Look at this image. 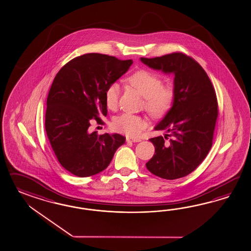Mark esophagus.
<instances>
[{"instance_id":"34e87169","label":"esophagus","mask_w":251,"mask_h":251,"mask_svg":"<svg viewBox=\"0 0 251 251\" xmlns=\"http://www.w3.org/2000/svg\"><path fill=\"white\" fill-rule=\"evenodd\" d=\"M126 141H127V142H140V141H141V139H136V138L127 137V138H126Z\"/></svg>"}]
</instances>
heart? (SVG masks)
Listing matches in <instances>:
<instances>
[{
  "label": "heart",
  "instance_id": "1",
  "mask_svg": "<svg viewBox=\"0 0 251 251\" xmlns=\"http://www.w3.org/2000/svg\"><path fill=\"white\" fill-rule=\"evenodd\" d=\"M127 82L144 97V106L153 117L164 115L171 109L174 99V91L170 85H162L159 75L149 72L139 71L131 74ZM121 87L117 82H111L104 92L105 103L111 110H115L119 105ZM147 127V122L143 118L131 113H123L113 121V128L129 137H135Z\"/></svg>",
  "mask_w": 251,
  "mask_h": 251
}]
</instances>
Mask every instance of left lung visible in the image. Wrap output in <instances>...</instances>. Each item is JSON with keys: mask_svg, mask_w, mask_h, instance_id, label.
I'll return each mask as SVG.
<instances>
[{"mask_svg": "<svg viewBox=\"0 0 251 251\" xmlns=\"http://www.w3.org/2000/svg\"><path fill=\"white\" fill-rule=\"evenodd\" d=\"M153 70L174 75V99L170 110L155 127L167 134L151 138L155 154L146 163L158 177L176 179L189 175L208 155L218 118L216 92L208 74L181 52L141 58ZM172 136L167 143L164 138Z\"/></svg>", "mask_w": 251, "mask_h": 251, "instance_id": "left-lung-1", "label": "left lung"}]
</instances>
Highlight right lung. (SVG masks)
Listing matches in <instances>:
<instances>
[{"mask_svg": "<svg viewBox=\"0 0 251 251\" xmlns=\"http://www.w3.org/2000/svg\"><path fill=\"white\" fill-rule=\"evenodd\" d=\"M132 60L87 53L69 61L56 74L50 89L45 129L61 165L78 177L104 171L117 149L125 142L118 133L97 134L92 119L107 115L104 92L128 72Z\"/></svg>", "mask_w": 251, "mask_h": 251, "instance_id": "right-lung-1", "label": "right lung"}]
</instances>
